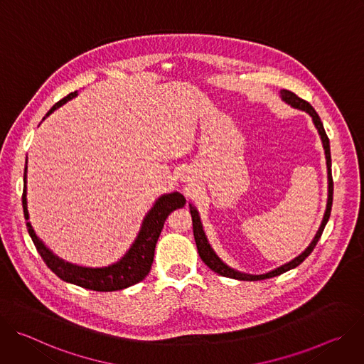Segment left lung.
I'll use <instances>...</instances> for the list:
<instances>
[{"label":"left lung","mask_w":364,"mask_h":364,"mask_svg":"<svg viewBox=\"0 0 364 364\" xmlns=\"http://www.w3.org/2000/svg\"><path fill=\"white\" fill-rule=\"evenodd\" d=\"M281 97L284 102H287L288 105H291L292 108H296V109H301V111H305L311 118H313V122L321 136V141H323V146H324V152H326V160H327V177H328V198H327V207H326V213H324V218H323V222L313 239V242L309 243V246L301 253L298 255L295 259H292L291 262L271 271V272H267V274H262V275H249V274H243V272H239V271H235L232 269L230 267H228L222 259L216 255V252L212 249L209 240H207L205 237V233L203 230V225H201V220H200V216H198V212L196 207L193 204L188 203L190 205V213H191V220H193V233H194V240H196V245H197V250H198V255L201 257V261L209 267L212 271H215L216 274L222 275V277H226V278H232V279H239V281H261V279H268V278H274V277H278L289 269H294L296 268L299 264H302L305 261V257L314 250L317 242L320 240L321 235H323V230L330 219V213H331V205H333V176H331V154H330V141H328V136L324 131V127H323V122L318 117V114L316 112V109L309 105V103L301 97H298L294 92L291 90H287V89H282L281 90Z\"/></svg>","instance_id":"1"}]
</instances>
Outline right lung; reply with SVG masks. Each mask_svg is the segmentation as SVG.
<instances>
[{"instance_id":"add662e5","label":"right lung","mask_w":364,"mask_h":364,"mask_svg":"<svg viewBox=\"0 0 364 364\" xmlns=\"http://www.w3.org/2000/svg\"><path fill=\"white\" fill-rule=\"evenodd\" d=\"M77 96V92H72L63 99H60L58 103H55L46 117H48L55 109L60 108L62 105L70 99ZM44 119V118H43ZM186 198L178 191L168 193L161 196L157 201L154 203L151 210L145 215L142 226L138 232V236L135 237L134 243L128 249V252L119 259L118 262L103 267V268H86L73 265L70 262L63 261L59 256H56L51 252L36 235L31 223L28 222V210H27V160L24 167V188H23V210L24 218L27 220V230L28 235L43 257L46 265L53 271L62 281L75 284L77 287L90 289V291H99V292H111V291H119L124 288H128L131 285H135L141 282L149 272L152 261H154V252L155 245L161 235V230L164 228V222L168 218V215L184 207Z\"/></svg>"}]
</instances>
